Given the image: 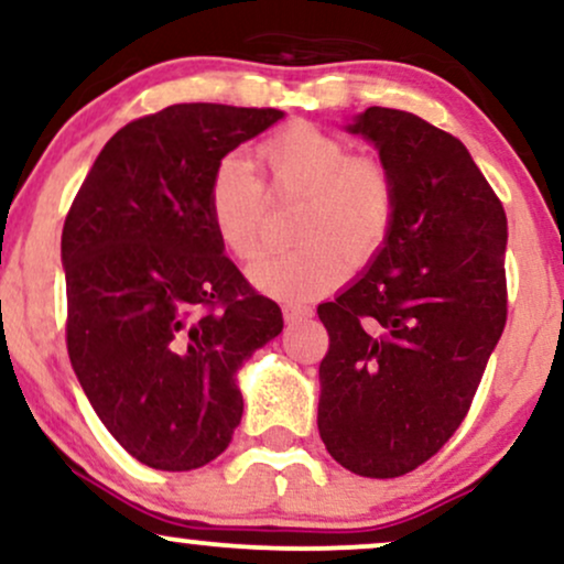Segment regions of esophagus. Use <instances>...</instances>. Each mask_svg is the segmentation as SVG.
I'll return each instance as SVG.
<instances>
[{"label":"esophagus","instance_id":"1","mask_svg":"<svg viewBox=\"0 0 564 564\" xmlns=\"http://www.w3.org/2000/svg\"><path fill=\"white\" fill-rule=\"evenodd\" d=\"M283 318L289 323H300L313 318V310L307 304H283Z\"/></svg>","mask_w":564,"mask_h":564}]
</instances>
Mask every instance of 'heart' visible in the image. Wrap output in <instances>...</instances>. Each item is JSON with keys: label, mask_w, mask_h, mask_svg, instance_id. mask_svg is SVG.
<instances>
[{"label": "heart", "mask_w": 564, "mask_h": 564, "mask_svg": "<svg viewBox=\"0 0 564 564\" xmlns=\"http://www.w3.org/2000/svg\"><path fill=\"white\" fill-rule=\"evenodd\" d=\"M260 177L241 156H225L206 183V215L219 243L251 260L262 243L264 191L300 198L291 236L296 246L264 254L251 281L281 300H307L339 286L390 241L398 217V180L377 156H352L339 134L291 121L257 142Z\"/></svg>", "instance_id": "b5f03b06"}]
</instances>
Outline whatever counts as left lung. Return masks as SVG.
<instances>
[{
	"mask_svg": "<svg viewBox=\"0 0 564 564\" xmlns=\"http://www.w3.org/2000/svg\"><path fill=\"white\" fill-rule=\"evenodd\" d=\"M398 180L390 241L318 307V430L360 477L422 467L467 416L507 326V215L464 142L394 108L352 124Z\"/></svg>",
	"mask_w": 564,
	"mask_h": 564,
	"instance_id": "1",
	"label": "left lung"
}]
</instances>
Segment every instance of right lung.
Returning <instances> with one entry per match:
<instances>
[{"instance_id": "add662e5", "label": "right lung", "mask_w": 564, "mask_h": 564, "mask_svg": "<svg viewBox=\"0 0 564 564\" xmlns=\"http://www.w3.org/2000/svg\"><path fill=\"white\" fill-rule=\"evenodd\" d=\"M275 108L180 102L121 127L70 204L61 257L66 345L84 394L129 456L198 469L241 424L238 368L283 328L281 307L223 254L206 183Z\"/></svg>"}]
</instances>
